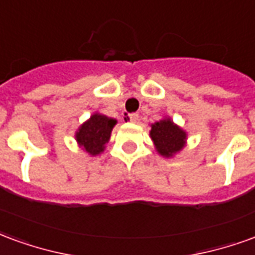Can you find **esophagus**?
I'll return each mask as SVG.
<instances>
[{
    "label": "esophagus",
    "mask_w": 255,
    "mask_h": 255,
    "mask_svg": "<svg viewBox=\"0 0 255 255\" xmlns=\"http://www.w3.org/2000/svg\"><path fill=\"white\" fill-rule=\"evenodd\" d=\"M127 120H128V122H131V123H138L139 115H138V113H129V115H128Z\"/></svg>",
    "instance_id": "34e87169"
}]
</instances>
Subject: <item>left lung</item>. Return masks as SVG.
Returning <instances> with one entry per match:
<instances>
[{
  "label": "left lung",
  "mask_w": 255,
  "mask_h": 255,
  "mask_svg": "<svg viewBox=\"0 0 255 255\" xmlns=\"http://www.w3.org/2000/svg\"><path fill=\"white\" fill-rule=\"evenodd\" d=\"M150 136L155 144V149L164 157H171L182 150L186 142V132L175 126L169 119L154 123L151 126Z\"/></svg>",
  "instance_id": "1"
}]
</instances>
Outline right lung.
<instances>
[{"instance_id":"right-lung-1","label":"right lung","mask_w":255,"mask_h":255,"mask_svg":"<svg viewBox=\"0 0 255 255\" xmlns=\"http://www.w3.org/2000/svg\"><path fill=\"white\" fill-rule=\"evenodd\" d=\"M116 120L102 115H93L76 132V140L89 154L97 155L104 151V144L111 138Z\"/></svg>"}]
</instances>
